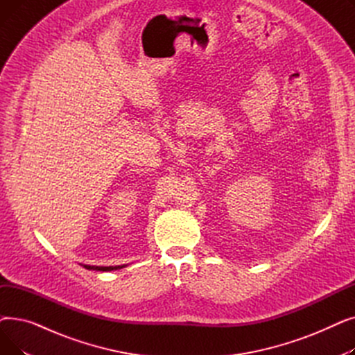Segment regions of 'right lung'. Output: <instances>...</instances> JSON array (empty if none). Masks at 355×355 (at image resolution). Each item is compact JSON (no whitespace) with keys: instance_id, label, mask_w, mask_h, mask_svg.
<instances>
[{"instance_id":"obj_1","label":"right lung","mask_w":355,"mask_h":355,"mask_svg":"<svg viewBox=\"0 0 355 355\" xmlns=\"http://www.w3.org/2000/svg\"><path fill=\"white\" fill-rule=\"evenodd\" d=\"M86 269H93V270H102V272H107V270H115V269H121L123 266H87L85 265Z\"/></svg>"}]
</instances>
